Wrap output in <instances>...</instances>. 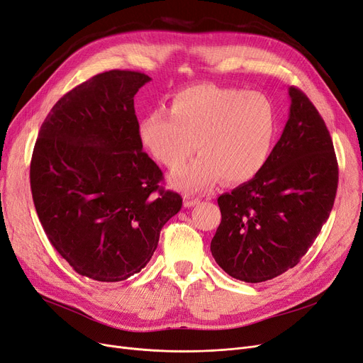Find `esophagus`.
I'll return each instance as SVG.
<instances>
[{
    "mask_svg": "<svg viewBox=\"0 0 363 363\" xmlns=\"http://www.w3.org/2000/svg\"><path fill=\"white\" fill-rule=\"evenodd\" d=\"M199 202V199H196V198H191V196H184V199H183V206L186 207V208H191V207H194V206H196Z\"/></svg>",
    "mask_w": 363,
    "mask_h": 363,
    "instance_id": "obj_1",
    "label": "esophagus"
}]
</instances>
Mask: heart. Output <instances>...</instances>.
I'll return each instance as SVG.
<instances>
[{
    "label": "heart",
    "instance_id": "b5f03b06",
    "mask_svg": "<svg viewBox=\"0 0 363 363\" xmlns=\"http://www.w3.org/2000/svg\"><path fill=\"white\" fill-rule=\"evenodd\" d=\"M279 133L277 110L260 92L192 84L172 95L169 110L157 107L138 123V138L156 161L179 169L194 152L201 155L172 177L186 192L250 182L271 157Z\"/></svg>",
    "mask_w": 363,
    "mask_h": 363
}]
</instances>
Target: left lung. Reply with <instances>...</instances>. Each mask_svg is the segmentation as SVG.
I'll return each instance as SVG.
<instances>
[{
    "mask_svg": "<svg viewBox=\"0 0 363 363\" xmlns=\"http://www.w3.org/2000/svg\"><path fill=\"white\" fill-rule=\"evenodd\" d=\"M291 111L267 167L217 199L222 222L211 255L245 283L271 280L298 265L335 201L338 162L322 116L307 95L289 88Z\"/></svg>",
    "mask_w": 363,
    "mask_h": 363,
    "instance_id": "8db88e82",
    "label": "left lung"
}]
</instances>
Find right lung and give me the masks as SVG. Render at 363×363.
Instances as JSON below:
<instances>
[{"label": "right lung", "instance_id": "right-lung-1", "mask_svg": "<svg viewBox=\"0 0 363 363\" xmlns=\"http://www.w3.org/2000/svg\"><path fill=\"white\" fill-rule=\"evenodd\" d=\"M152 79L111 69L65 94L43 122L31 192L49 241L76 272L122 281L153 256L182 208L138 138L134 96Z\"/></svg>", "mask_w": 363, "mask_h": 363}]
</instances>
